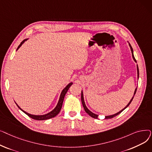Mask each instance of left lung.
I'll return each instance as SVG.
<instances>
[{
	"mask_svg": "<svg viewBox=\"0 0 152 152\" xmlns=\"http://www.w3.org/2000/svg\"><path fill=\"white\" fill-rule=\"evenodd\" d=\"M129 46H130V48H131V52H132V58H133L135 62H137V61H136V60H135V58H134V54H133V49H132V47H131V44H130L129 43ZM137 76H138V78H139V68H138V66H137ZM136 91H137V88L135 89V92H134V96H133V97L132 98V99L131 100V101L129 102V103H128V104H127V105H126V107L125 108H124L122 110H121L120 111H119L118 113H116V114H115V115H111V116H105V119H110V118H113L115 117L116 116L118 115L119 113H121L124 110H125L127 107H128V106L130 105V103H131V102L132 101V100H133V99H134V95H135V93H136ZM81 102H82L83 105L84 109V110H85L87 114H88L89 116H91L92 118H95V119H97V118H98V115H95V114L93 113L92 112H91V111L90 110H88V108H87L86 107V104H85V102H84V100L83 93V92H81Z\"/></svg>",
	"mask_w": 152,
	"mask_h": 152,
	"instance_id": "8db88e82",
	"label": "left lung"
}]
</instances>
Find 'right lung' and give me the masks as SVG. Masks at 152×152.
<instances>
[{"label": "right lung", "instance_id": "1", "mask_svg": "<svg viewBox=\"0 0 152 152\" xmlns=\"http://www.w3.org/2000/svg\"><path fill=\"white\" fill-rule=\"evenodd\" d=\"M26 40H27V39L23 40V41L20 43V44L19 45V46L18 47L17 50L21 47V45L24 43V42H25V41H26ZM72 84H73V83H69V84L67 85V86L65 87V88L62 91V92H61V95H60V99H59V101H58V102L57 105L56 106V107H55L52 111H50V113H47V114H46V115H33L29 114V113H26V111H23L21 108H20V107L17 104V103H16V104H17V105L18 106V107L22 111H23V112L25 113V114H26L28 116H29V117L31 118H33V119H36V120L41 121V120H45V119H50V118H52L55 117V116H57V115L60 113V111L61 108V107H62V105H63V102L64 98H65V95H66V94L68 90L69 89L70 86H71Z\"/></svg>", "mask_w": 152, "mask_h": 152}]
</instances>
